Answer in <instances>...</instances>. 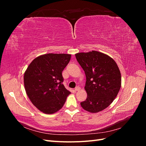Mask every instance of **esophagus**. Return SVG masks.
I'll return each mask as SVG.
<instances>
[{
	"mask_svg": "<svg viewBox=\"0 0 146 146\" xmlns=\"http://www.w3.org/2000/svg\"><path fill=\"white\" fill-rule=\"evenodd\" d=\"M81 90V88H80V87H79V86H77L76 88H75V91H80Z\"/></svg>",
	"mask_w": 146,
	"mask_h": 146,
	"instance_id": "obj_1",
	"label": "esophagus"
}]
</instances>
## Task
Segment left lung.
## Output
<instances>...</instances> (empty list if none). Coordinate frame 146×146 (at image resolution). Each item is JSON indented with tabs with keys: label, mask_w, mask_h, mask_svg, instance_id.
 Masks as SVG:
<instances>
[{
	"label": "left lung",
	"mask_w": 146,
	"mask_h": 146,
	"mask_svg": "<svg viewBox=\"0 0 146 146\" xmlns=\"http://www.w3.org/2000/svg\"><path fill=\"white\" fill-rule=\"evenodd\" d=\"M76 57L86 77L85 90L88 96L80 103L82 107L92 113L102 111L120 90V70L112 58L98 51L77 53Z\"/></svg>",
	"instance_id": "1"
}]
</instances>
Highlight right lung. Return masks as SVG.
<instances>
[{
  "label": "right lung",
  "mask_w": 146,
  "mask_h": 146,
  "mask_svg": "<svg viewBox=\"0 0 146 146\" xmlns=\"http://www.w3.org/2000/svg\"><path fill=\"white\" fill-rule=\"evenodd\" d=\"M71 55L47 54L35 58L24 76L26 94L32 103L45 114H54L62 108L70 92L63 84L62 72Z\"/></svg>",
  "instance_id": "1"
}]
</instances>
